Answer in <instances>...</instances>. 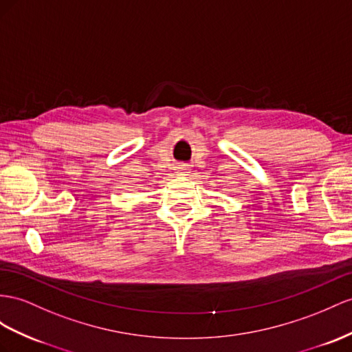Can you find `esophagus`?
I'll return each instance as SVG.
<instances>
[{
    "label": "esophagus",
    "mask_w": 352,
    "mask_h": 352,
    "mask_svg": "<svg viewBox=\"0 0 352 352\" xmlns=\"http://www.w3.org/2000/svg\"><path fill=\"white\" fill-rule=\"evenodd\" d=\"M183 168H184V166H182V168H179V170H184V169H183Z\"/></svg>",
    "instance_id": "esophagus-1"
}]
</instances>
